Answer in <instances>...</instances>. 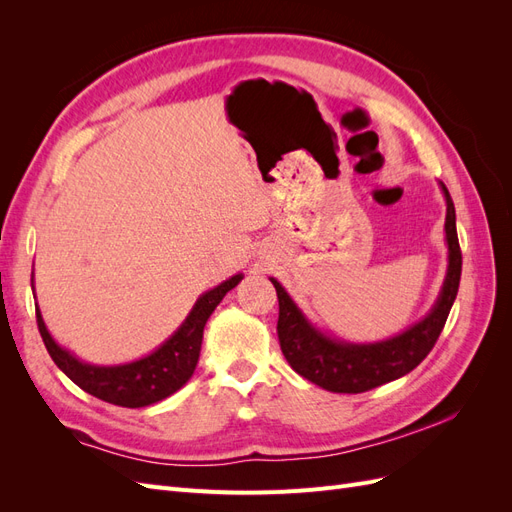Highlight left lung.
I'll return each mask as SVG.
<instances>
[{"label":"left lung","instance_id":"1","mask_svg":"<svg viewBox=\"0 0 512 512\" xmlns=\"http://www.w3.org/2000/svg\"><path fill=\"white\" fill-rule=\"evenodd\" d=\"M446 200L444 241L448 247V265L436 303L412 327L380 342L354 344L320 331L301 307L294 303L288 290L269 277L280 301L277 337L290 367L331 393H363L380 384L397 380L421 363L440 337L448 312L455 303L461 277V250L455 224V205L446 185L438 181Z\"/></svg>","mask_w":512,"mask_h":512}]
</instances>
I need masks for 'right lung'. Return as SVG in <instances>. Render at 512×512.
<instances>
[{"label":"right lung","mask_w":512,"mask_h":512,"mask_svg":"<svg viewBox=\"0 0 512 512\" xmlns=\"http://www.w3.org/2000/svg\"><path fill=\"white\" fill-rule=\"evenodd\" d=\"M241 280L243 273H237L228 277L226 282L200 294L190 314L185 316L179 329L166 342L141 356V359L128 363L94 365L81 361L74 352L55 342L49 329H46L40 307L36 305L38 329L55 365L76 386H81L85 393L121 408H145L177 393L192 378L200 356V344H203L205 324L213 309L226 297V292L235 288ZM32 290L36 299L34 280Z\"/></svg>","instance_id":"right-lung-1"}]
</instances>
